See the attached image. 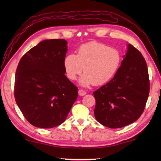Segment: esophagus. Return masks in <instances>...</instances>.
<instances>
[{"label":"esophagus","instance_id":"1","mask_svg":"<svg viewBox=\"0 0 161 161\" xmlns=\"http://www.w3.org/2000/svg\"><path fill=\"white\" fill-rule=\"evenodd\" d=\"M78 93H79V95H80V96H84V95L86 94V92L84 91V90H82V89H80V90L78 91Z\"/></svg>","mask_w":161,"mask_h":161}]
</instances>
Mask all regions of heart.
<instances>
[{
  "label": "heart",
  "instance_id": "1",
  "mask_svg": "<svg viewBox=\"0 0 161 161\" xmlns=\"http://www.w3.org/2000/svg\"><path fill=\"white\" fill-rule=\"evenodd\" d=\"M119 51L104 43L89 42L78 48L77 55L69 54L65 57L64 66L68 79L76 80L83 71L81 80L83 86L102 85L115 76L121 64Z\"/></svg>",
  "mask_w": 161,
  "mask_h": 161
}]
</instances>
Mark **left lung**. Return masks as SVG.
Here are the masks:
<instances>
[{
  "label": "left lung",
  "instance_id": "obj_1",
  "mask_svg": "<svg viewBox=\"0 0 161 161\" xmlns=\"http://www.w3.org/2000/svg\"><path fill=\"white\" fill-rule=\"evenodd\" d=\"M148 68L141 52L131 44L117 73L93 92L95 117L105 126L121 128L137 120L149 93Z\"/></svg>",
  "mask_w": 161,
  "mask_h": 161
}]
</instances>
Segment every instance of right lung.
<instances>
[{
    "mask_svg": "<svg viewBox=\"0 0 161 161\" xmlns=\"http://www.w3.org/2000/svg\"><path fill=\"white\" fill-rule=\"evenodd\" d=\"M66 52V40H44L24 54L17 66L15 100L36 127L60 125L77 98V87L65 75Z\"/></svg>",
    "mask_w": 161,
    "mask_h": 161,
    "instance_id": "obj_1",
    "label": "right lung"
}]
</instances>
